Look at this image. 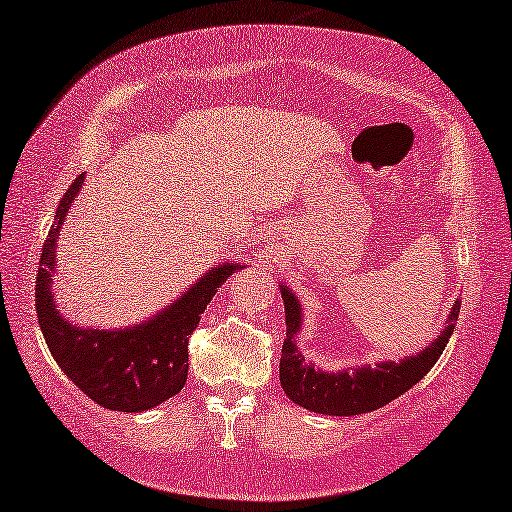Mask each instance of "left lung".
<instances>
[{
    "instance_id": "1",
    "label": "left lung",
    "mask_w": 512,
    "mask_h": 512,
    "mask_svg": "<svg viewBox=\"0 0 512 512\" xmlns=\"http://www.w3.org/2000/svg\"><path fill=\"white\" fill-rule=\"evenodd\" d=\"M279 288L283 309H286V341H283L279 364L281 387L293 403L329 416H357L380 410L391 400L403 396L407 389H412L442 357L460 313V302H455L448 313L444 332L426 345V350L416 352L412 357L329 373L309 364L297 348V334L302 329V306L288 286L281 283Z\"/></svg>"
}]
</instances>
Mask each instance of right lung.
Segmentation results:
<instances>
[{
  "instance_id": "1",
  "label": "right lung",
  "mask_w": 512,
  "mask_h": 512,
  "mask_svg": "<svg viewBox=\"0 0 512 512\" xmlns=\"http://www.w3.org/2000/svg\"><path fill=\"white\" fill-rule=\"evenodd\" d=\"M84 174L59 201L43 245L36 274V316L54 361L93 403L114 412H144L183 389L187 380V343L212 295L245 265L238 261L212 267L178 300L139 325L93 329L70 325L54 304L52 274L57 263L61 224L80 194Z\"/></svg>"
}]
</instances>
